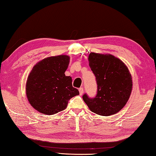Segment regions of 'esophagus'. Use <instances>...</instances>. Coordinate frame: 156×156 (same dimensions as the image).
Wrapping results in <instances>:
<instances>
[{
    "label": "esophagus",
    "instance_id": "esophagus-1",
    "mask_svg": "<svg viewBox=\"0 0 156 156\" xmlns=\"http://www.w3.org/2000/svg\"><path fill=\"white\" fill-rule=\"evenodd\" d=\"M79 92H80V95H83V87H80V89H79Z\"/></svg>",
    "mask_w": 156,
    "mask_h": 156
}]
</instances>
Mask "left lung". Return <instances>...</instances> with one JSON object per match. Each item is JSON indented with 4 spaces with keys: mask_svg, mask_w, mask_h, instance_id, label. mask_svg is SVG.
Instances as JSON below:
<instances>
[{
    "mask_svg": "<svg viewBox=\"0 0 156 156\" xmlns=\"http://www.w3.org/2000/svg\"><path fill=\"white\" fill-rule=\"evenodd\" d=\"M89 65L96 76L97 94H87L83 99L91 112L101 116L115 115L129 99L133 88L132 76L126 65L111 54L90 53Z\"/></svg>",
    "mask_w": 156,
    "mask_h": 156,
    "instance_id": "left-lung-1",
    "label": "left lung"
}]
</instances>
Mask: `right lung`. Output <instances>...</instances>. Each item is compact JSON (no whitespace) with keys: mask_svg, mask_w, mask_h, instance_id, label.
Listing matches in <instances>:
<instances>
[{"mask_svg":"<svg viewBox=\"0 0 156 156\" xmlns=\"http://www.w3.org/2000/svg\"><path fill=\"white\" fill-rule=\"evenodd\" d=\"M70 57H48L38 62L29 73L26 93L30 104L39 112L52 115L66 109L68 101L79 94L72 78L65 76Z\"/></svg>","mask_w":156,"mask_h":156,"instance_id":"1","label":"right lung"}]
</instances>
